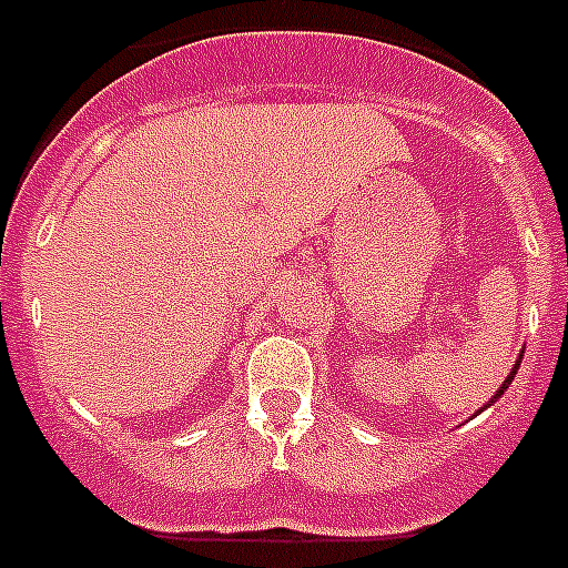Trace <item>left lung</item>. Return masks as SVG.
Returning <instances> with one entry per match:
<instances>
[{"mask_svg": "<svg viewBox=\"0 0 568 568\" xmlns=\"http://www.w3.org/2000/svg\"><path fill=\"white\" fill-rule=\"evenodd\" d=\"M521 357H524V352H521V355H518V361H515V363H513V368H509L507 379H504V383H501V388H498V392H496V394H493V397H490V403H487V405H485V408H490V405H493V403H498V399H501V394H504V392H507V388H509V386H513V379H515V374H518V366H521ZM485 408H481V410H485ZM481 410H476V414H481Z\"/></svg>", "mask_w": 568, "mask_h": 568, "instance_id": "left-lung-1", "label": "left lung"}]
</instances>
